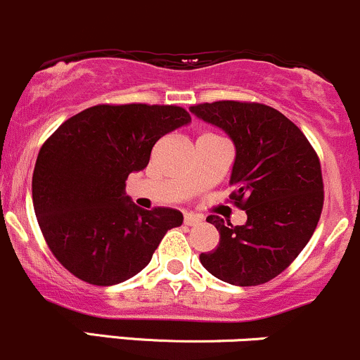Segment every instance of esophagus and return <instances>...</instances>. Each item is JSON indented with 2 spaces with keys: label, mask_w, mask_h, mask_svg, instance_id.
I'll return each mask as SVG.
<instances>
[{
  "label": "esophagus",
  "mask_w": 360,
  "mask_h": 360,
  "mask_svg": "<svg viewBox=\"0 0 360 360\" xmlns=\"http://www.w3.org/2000/svg\"><path fill=\"white\" fill-rule=\"evenodd\" d=\"M200 221H202V216L192 214V212H185L184 223H185V225H187V226H195V225H199Z\"/></svg>",
  "instance_id": "34e87169"
}]
</instances>
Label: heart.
I'll list each match as a JSON object with an SVG mask.
<instances>
[{
  "label": "heart",
  "instance_id": "heart-1",
  "mask_svg": "<svg viewBox=\"0 0 360 360\" xmlns=\"http://www.w3.org/2000/svg\"><path fill=\"white\" fill-rule=\"evenodd\" d=\"M207 137H214V135H207Z\"/></svg>",
  "mask_w": 360,
  "mask_h": 360
}]
</instances>
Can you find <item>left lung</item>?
Instances as JSON below:
<instances>
[{"instance_id": "1", "label": "left lung", "mask_w": 360, "mask_h": 360, "mask_svg": "<svg viewBox=\"0 0 360 360\" xmlns=\"http://www.w3.org/2000/svg\"><path fill=\"white\" fill-rule=\"evenodd\" d=\"M191 113L233 141L230 199L247 212L242 226L207 216L219 243L200 262L230 285L266 283L292 264L318 226L324 200L318 154L295 123L266 104L204 103Z\"/></svg>"}]
</instances>
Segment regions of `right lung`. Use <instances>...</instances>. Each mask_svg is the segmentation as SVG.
I'll use <instances>...</instances> for the list:
<instances>
[{
  "instance_id": "obj_1",
  "label": "right lung",
  "mask_w": 360,
  "mask_h": 360,
  "mask_svg": "<svg viewBox=\"0 0 360 360\" xmlns=\"http://www.w3.org/2000/svg\"><path fill=\"white\" fill-rule=\"evenodd\" d=\"M191 123L180 106L98 104L73 115L42 144L32 202L46 243L73 276L98 287L122 283L149 264L184 214L146 211L125 195L130 173L149 163L165 134Z\"/></svg>"
}]
</instances>
